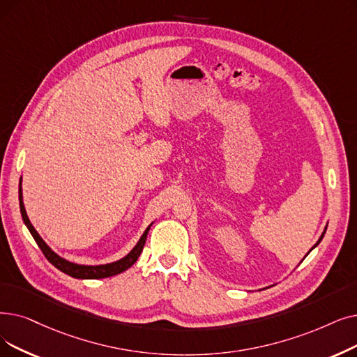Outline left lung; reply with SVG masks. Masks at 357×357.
<instances>
[{
  "mask_svg": "<svg viewBox=\"0 0 357 357\" xmlns=\"http://www.w3.org/2000/svg\"><path fill=\"white\" fill-rule=\"evenodd\" d=\"M325 230H327V226H325V229H324V231H322V235H321V236H319V239H318V242H317V243H315V245H314V246H312V248H311V251H312V250H314V248H317V246H318V245H319V242H321V241H322V238H324V235H325ZM311 251H309V252H311ZM309 252H307V254H309ZM307 254H306V255H307ZM306 255H305V258H306Z\"/></svg>",
  "mask_w": 357,
  "mask_h": 357,
  "instance_id": "left-lung-1",
  "label": "left lung"
}]
</instances>
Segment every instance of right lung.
Masks as SVG:
<instances>
[{"label":"right lung","instance_id":"1","mask_svg":"<svg viewBox=\"0 0 357 357\" xmlns=\"http://www.w3.org/2000/svg\"><path fill=\"white\" fill-rule=\"evenodd\" d=\"M19 201H20V211H22V217H23V222L26 225V227L29 229L30 235L33 236V239L36 241L38 246L40 248V251L43 252V255L46 257V259H48L51 264L54 267H56L59 271H63L74 278H83V280H89V278H106V277H112V275H116L119 273H123L126 270H128L134 262L138 259V257H140L143 248H144V243H146V239H147V234L149 230L151 227V225L154 223H150L147 226V229L144 230V234L142 235V238L138 239V242L135 243V246L132 248V250L126 255L122 257L121 259L118 261H114V262H109V264H99V266H84V264H75V262H71L63 257H59L56 252H54L50 245L46 243L40 235L36 231V229L33 227V225L30 223L29 217H27V213H26V208H24V203H23V190H22V179H20V188H19Z\"/></svg>","mask_w":357,"mask_h":357}]
</instances>
